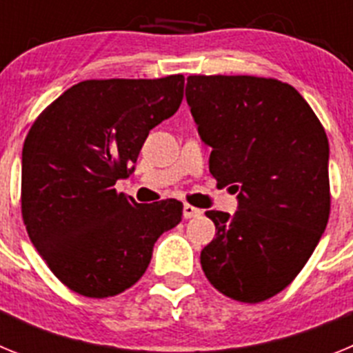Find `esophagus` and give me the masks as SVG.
<instances>
[{
    "label": "esophagus",
    "instance_id": "1",
    "mask_svg": "<svg viewBox=\"0 0 353 353\" xmlns=\"http://www.w3.org/2000/svg\"><path fill=\"white\" fill-rule=\"evenodd\" d=\"M201 215V210L196 207H192V205H183V217L185 219H191V217H199Z\"/></svg>",
    "mask_w": 353,
    "mask_h": 353
}]
</instances>
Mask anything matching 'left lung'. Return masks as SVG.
I'll use <instances>...</instances> for the list:
<instances>
[{
  "label": "left lung",
  "mask_w": 353,
  "mask_h": 353,
  "mask_svg": "<svg viewBox=\"0 0 353 353\" xmlns=\"http://www.w3.org/2000/svg\"><path fill=\"white\" fill-rule=\"evenodd\" d=\"M187 104L210 173L236 192L239 210H208L215 239L201 251L214 288L267 301L295 279L325 232L329 141L297 90L254 76H189Z\"/></svg>",
  "instance_id": "8db88e82"
}]
</instances>
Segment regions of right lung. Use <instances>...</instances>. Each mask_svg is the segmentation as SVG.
Returning <instances> with one entry per match:
<instances>
[{
  "label": "right lung",
  "instance_id": "right-lung-1",
  "mask_svg": "<svg viewBox=\"0 0 353 353\" xmlns=\"http://www.w3.org/2000/svg\"><path fill=\"white\" fill-rule=\"evenodd\" d=\"M183 76L74 84L42 111L23 148V219L68 288L113 297L139 281L159 236L182 221L176 199L138 205L117 192L148 132L179 111Z\"/></svg>",
  "mask_w": 353,
  "mask_h": 353
}]
</instances>
